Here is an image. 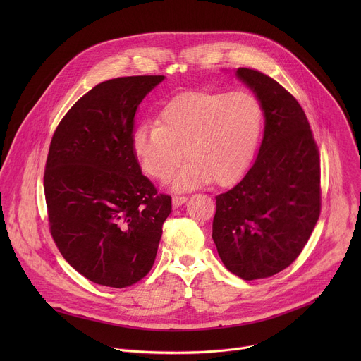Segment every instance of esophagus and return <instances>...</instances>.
<instances>
[{"label":"esophagus","mask_w":361,"mask_h":361,"mask_svg":"<svg viewBox=\"0 0 361 361\" xmlns=\"http://www.w3.org/2000/svg\"><path fill=\"white\" fill-rule=\"evenodd\" d=\"M187 201V197H181V195H176L173 197V207L178 209L180 205H183Z\"/></svg>","instance_id":"1"}]
</instances>
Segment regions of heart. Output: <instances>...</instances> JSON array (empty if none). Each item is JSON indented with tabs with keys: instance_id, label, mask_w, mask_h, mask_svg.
Returning a JSON list of instances; mask_svg holds the SVG:
<instances>
[{
	"instance_id": "heart-1",
	"label": "heart",
	"mask_w": 361,
	"mask_h": 361,
	"mask_svg": "<svg viewBox=\"0 0 361 361\" xmlns=\"http://www.w3.org/2000/svg\"><path fill=\"white\" fill-rule=\"evenodd\" d=\"M263 117L260 99L248 91L184 92L164 106L160 123L135 130L133 149L142 170L160 181L169 180L185 156L188 161L173 180L177 191L212 180L228 185L247 170Z\"/></svg>"
}]
</instances>
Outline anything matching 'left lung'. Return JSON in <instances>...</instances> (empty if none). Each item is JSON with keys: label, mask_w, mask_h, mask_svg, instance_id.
Wrapping results in <instances>:
<instances>
[{"label": "left lung", "mask_w": 361, "mask_h": 361, "mask_svg": "<svg viewBox=\"0 0 361 361\" xmlns=\"http://www.w3.org/2000/svg\"><path fill=\"white\" fill-rule=\"evenodd\" d=\"M260 99L259 154L231 190L216 197L213 240L227 270L243 280L274 276L307 244L320 216V159L298 101L269 75L237 68Z\"/></svg>", "instance_id": "1"}]
</instances>
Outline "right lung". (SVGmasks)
<instances>
[{
  "label": "right lung",
  "mask_w": 361,
  "mask_h": 361,
  "mask_svg": "<svg viewBox=\"0 0 361 361\" xmlns=\"http://www.w3.org/2000/svg\"><path fill=\"white\" fill-rule=\"evenodd\" d=\"M164 75L120 77L82 95L59 124L44 173L49 230L67 263L99 286L128 287L156 260L171 197L133 149L134 117Z\"/></svg>",
  "instance_id": "right-lung-1"
}]
</instances>
